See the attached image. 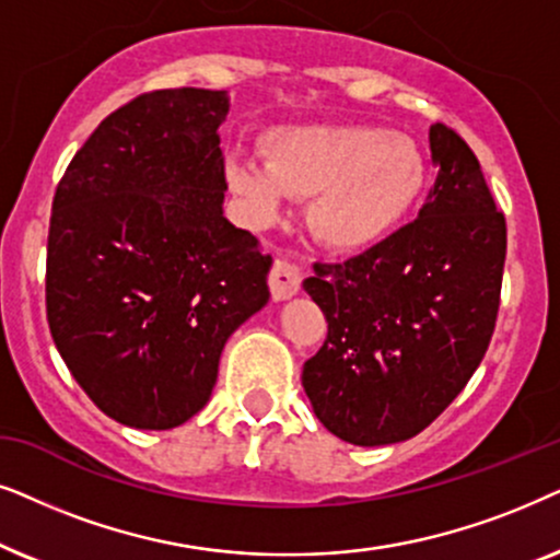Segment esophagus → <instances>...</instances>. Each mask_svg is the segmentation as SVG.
I'll use <instances>...</instances> for the list:
<instances>
[{
  "label": "esophagus",
  "instance_id": "obj_1",
  "mask_svg": "<svg viewBox=\"0 0 560 560\" xmlns=\"http://www.w3.org/2000/svg\"><path fill=\"white\" fill-rule=\"evenodd\" d=\"M268 287H271V296L276 302L292 300L302 287V273L300 268L289 264V260H276L268 276Z\"/></svg>",
  "mask_w": 560,
  "mask_h": 560
}]
</instances>
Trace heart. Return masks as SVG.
Segmentation results:
<instances>
[{
	"label": "heart",
	"mask_w": 560,
	"mask_h": 560,
	"mask_svg": "<svg viewBox=\"0 0 560 560\" xmlns=\"http://www.w3.org/2000/svg\"><path fill=\"white\" fill-rule=\"evenodd\" d=\"M260 148L266 161L228 155L230 191L260 222L273 220L289 197H310V233L335 253L366 250L389 237L428 184L415 140L378 125H281Z\"/></svg>",
	"instance_id": "obj_1"
}]
</instances>
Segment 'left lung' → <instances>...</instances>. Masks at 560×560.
Instances as JSON below:
<instances>
[{"instance_id": "1", "label": "left lung", "mask_w": 560, "mask_h": 560, "mask_svg": "<svg viewBox=\"0 0 560 560\" xmlns=\"http://www.w3.org/2000/svg\"><path fill=\"white\" fill-rule=\"evenodd\" d=\"M430 153L438 178L417 220L304 279L327 338L302 386L332 435L366 448L428 428L479 369L497 323L504 214L456 130L432 125Z\"/></svg>"}]
</instances>
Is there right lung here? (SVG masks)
<instances>
[{
    "label": "right lung",
    "instance_id": "right-lung-1",
    "mask_svg": "<svg viewBox=\"0 0 560 560\" xmlns=\"http://www.w3.org/2000/svg\"><path fill=\"white\" fill-rule=\"evenodd\" d=\"M225 92L161 89L104 117L54 197L46 310L58 353L119 424L210 401L222 348L268 302L271 256L225 214Z\"/></svg>",
    "mask_w": 560,
    "mask_h": 560
}]
</instances>
